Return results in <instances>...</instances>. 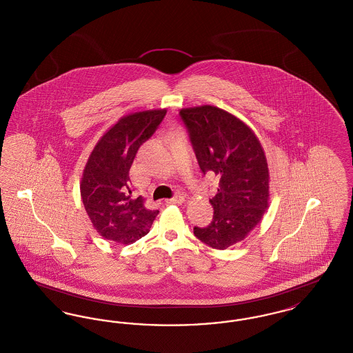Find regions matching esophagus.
<instances>
[{"label": "esophagus", "mask_w": 353, "mask_h": 353, "mask_svg": "<svg viewBox=\"0 0 353 353\" xmlns=\"http://www.w3.org/2000/svg\"><path fill=\"white\" fill-rule=\"evenodd\" d=\"M184 201V196H181V194H176V196H173L168 202L169 203H183Z\"/></svg>", "instance_id": "esophagus-1"}]
</instances>
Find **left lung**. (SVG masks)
I'll list each match as a JSON object with an SVG mask.
<instances>
[{"label":"left lung","mask_w":353,"mask_h":353,"mask_svg":"<svg viewBox=\"0 0 353 353\" xmlns=\"http://www.w3.org/2000/svg\"><path fill=\"white\" fill-rule=\"evenodd\" d=\"M180 119L203 174L219 179L209 201L212 222L193 233L208 246L225 250L245 239L269 205V168L263 148L252 130L214 105L184 108Z\"/></svg>","instance_id":"obj_1"}]
</instances>
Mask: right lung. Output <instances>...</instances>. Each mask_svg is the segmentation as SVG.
I'll return each mask as SVG.
<instances>
[{
	"mask_svg": "<svg viewBox=\"0 0 353 353\" xmlns=\"http://www.w3.org/2000/svg\"><path fill=\"white\" fill-rule=\"evenodd\" d=\"M167 110L136 112L120 119L91 152L81 183L84 209L98 233L123 245L148 234L159 210L131 197L130 169L140 145L156 132Z\"/></svg>",
	"mask_w": 353,
	"mask_h": 353,
	"instance_id": "right-lung-1",
	"label": "right lung"
}]
</instances>
